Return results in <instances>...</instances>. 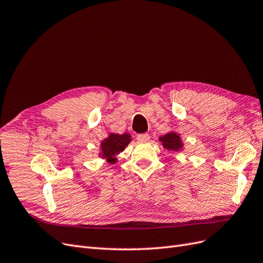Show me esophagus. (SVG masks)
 Returning <instances> with one entry per match:
<instances>
[{"label": "esophagus", "instance_id": "obj_1", "mask_svg": "<svg viewBox=\"0 0 263 263\" xmlns=\"http://www.w3.org/2000/svg\"><path fill=\"white\" fill-rule=\"evenodd\" d=\"M149 138H150L149 134H139V135H137V139H138V141H140V142L148 141Z\"/></svg>", "mask_w": 263, "mask_h": 263}]
</instances>
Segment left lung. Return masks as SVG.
Returning a JSON list of instances; mask_svg holds the SVG:
<instances>
[{"label":"left lung","mask_w":263,"mask_h":263,"mask_svg":"<svg viewBox=\"0 0 263 263\" xmlns=\"http://www.w3.org/2000/svg\"><path fill=\"white\" fill-rule=\"evenodd\" d=\"M160 141L165 149L172 151H179L183 146L180 136L176 133L165 134L163 137H160Z\"/></svg>","instance_id":"8db88e82"}]
</instances>
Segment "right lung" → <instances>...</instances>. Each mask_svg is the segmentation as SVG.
I'll use <instances>...</instances> for the list:
<instances>
[{
  "label": "right lung",
  "mask_w": 263,
  "mask_h": 263,
  "mask_svg": "<svg viewBox=\"0 0 263 263\" xmlns=\"http://www.w3.org/2000/svg\"><path fill=\"white\" fill-rule=\"evenodd\" d=\"M130 142V136L128 134H110L109 136L102 141L101 150H102V157L106 158L108 162H115V159L113 158L115 155L119 154L121 151L125 149V147L128 146Z\"/></svg>",
  "instance_id": "add662e5"
}]
</instances>
